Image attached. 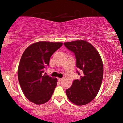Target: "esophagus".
<instances>
[{
    "label": "esophagus",
    "instance_id": "esophagus-1",
    "mask_svg": "<svg viewBox=\"0 0 123 123\" xmlns=\"http://www.w3.org/2000/svg\"><path fill=\"white\" fill-rule=\"evenodd\" d=\"M62 79H63L62 78H58V80L59 81H61L62 80Z\"/></svg>",
    "mask_w": 123,
    "mask_h": 123
}]
</instances>
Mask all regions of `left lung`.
Listing matches in <instances>:
<instances>
[{
  "label": "left lung",
  "instance_id": "obj_1",
  "mask_svg": "<svg viewBox=\"0 0 123 123\" xmlns=\"http://www.w3.org/2000/svg\"><path fill=\"white\" fill-rule=\"evenodd\" d=\"M75 55L76 67L81 72L79 80H74L70 88L66 90L68 98L73 104L83 105L90 102L97 95L104 74L100 55L90 43L77 40L64 43Z\"/></svg>",
  "mask_w": 123,
  "mask_h": 123
}]
</instances>
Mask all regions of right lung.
Wrapping results in <instances>:
<instances>
[{"mask_svg": "<svg viewBox=\"0 0 123 123\" xmlns=\"http://www.w3.org/2000/svg\"><path fill=\"white\" fill-rule=\"evenodd\" d=\"M62 45L60 42H38L24 52L18 66V77L24 94L30 101L40 105L51 98L57 79L42 74L49 66L51 56Z\"/></svg>", "mask_w": 123, "mask_h": 123, "instance_id": "obj_1", "label": "right lung"}]
</instances>
